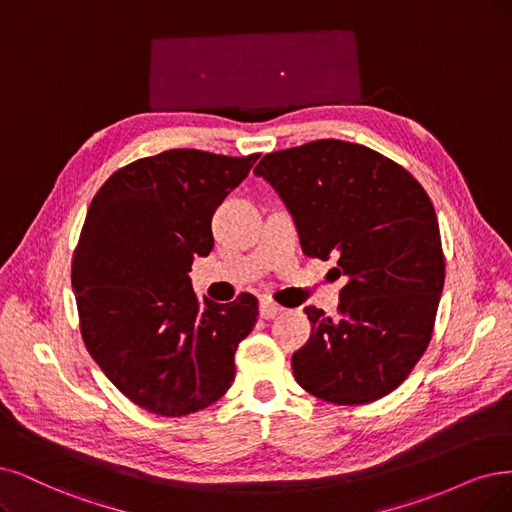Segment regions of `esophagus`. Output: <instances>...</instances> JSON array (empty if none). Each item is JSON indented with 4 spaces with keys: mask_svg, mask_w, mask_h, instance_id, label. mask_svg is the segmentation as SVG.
Instances as JSON below:
<instances>
[{
    "mask_svg": "<svg viewBox=\"0 0 512 512\" xmlns=\"http://www.w3.org/2000/svg\"><path fill=\"white\" fill-rule=\"evenodd\" d=\"M280 312H282V308L276 306L274 301H270V299H261V301H259V316H261V318L272 320V318H276Z\"/></svg>",
    "mask_w": 512,
    "mask_h": 512,
    "instance_id": "obj_1",
    "label": "esophagus"
}]
</instances>
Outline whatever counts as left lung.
<instances>
[{
  "label": "left lung",
  "mask_w": 512,
  "mask_h": 512,
  "mask_svg": "<svg viewBox=\"0 0 512 512\" xmlns=\"http://www.w3.org/2000/svg\"><path fill=\"white\" fill-rule=\"evenodd\" d=\"M301 251L337 259L339 318L306 308L312 333L293 358L297 384L333 405H365L399 386L432 337L445 282L434 206L403 166L348 141L320 139L263 156Z\"/></svg>",
  "instance_id": "1"
}]
</instances>
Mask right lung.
Instances as JSON below:
<instances>
[{"label":"right lung","instance_id":"add662e5","mask_svg":"<svg viewBox=\"0 0 512 512\" xmlns=\"http://www.w3.org/2000/svg\"><path fill=\"white\" fill-rule=\"evenodd\" d=\"M257 158L168 149L116 170L90 202L71 266L82 337L111 384L145 411L196 413L234 382L257 299L200 304L187 272L211 253L213 213Z\"/></svg>","mask_w":512,"mask_h":512}]
</instances>
